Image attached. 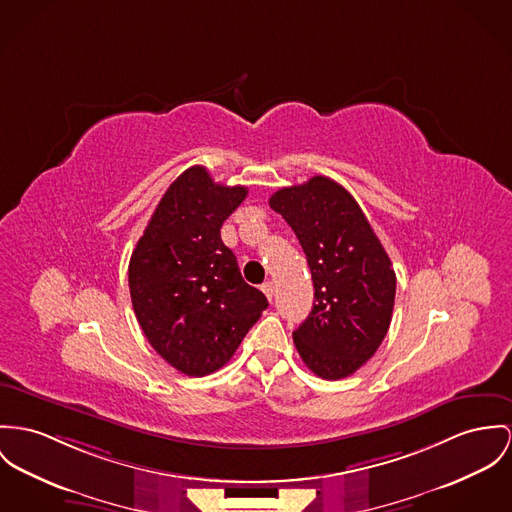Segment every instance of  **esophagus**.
<instances>
[{
  "label": "esophagus",
  "mask_w": 512,
  "mask_h": 512,
  "mask_svg": "<svg viewBox=\"0 0 512 512\" xmlns=\"http://www.w3.org/2000/svg\"><path fill=\"white\" fill-rule=\"evenodd\" d=\"M261 290L265 292V296H267L269 300H273V296H275V284H273L271 280L263 282V284H261Z\"/></svg>",
  "instance_id": "esophagus-1"
}]
</instances>
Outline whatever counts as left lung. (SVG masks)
I'll return each mask as SVG.
<instances>
[{
    "mask_svg": "<svg viewBox=\"0 0 512 512\" xmlns=\"http://www.w3.org/2000/svg\"><path fill=\"white\" fill-rule=\"evenodd\" d=\"M298 237L314 280V308L292 333L323 380L354 374L382 345L394 312L392 261L353 195L329 177L269 198Z\"/></svg>",
    "mask_w": 512,
    "mask_h": 512,
    "instance_id": "8db88e82",
    "label": "left lung"
}]
</instances>
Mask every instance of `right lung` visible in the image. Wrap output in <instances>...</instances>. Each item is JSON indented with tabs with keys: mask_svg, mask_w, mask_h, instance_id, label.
Segmentation results:
<instances>
[{
	"mask_svg": "<svg viewBox=\"0 0 512 512\" xmlns=\"http://www.w3.org/2000/svg\"><path fill=\"white\" fill-rule=\"evenodd\" d=\"M245 197V187L218 185L206 167H189L159 200L130 257L136 319L156 353L187 376L222 368L269 306L220 237Z\"/></svg>",
	"mask_w": 512,
	"mask_h": 512,
	"instance_id": "obj_1",
	"label": "right lung"
}]
</instances>
